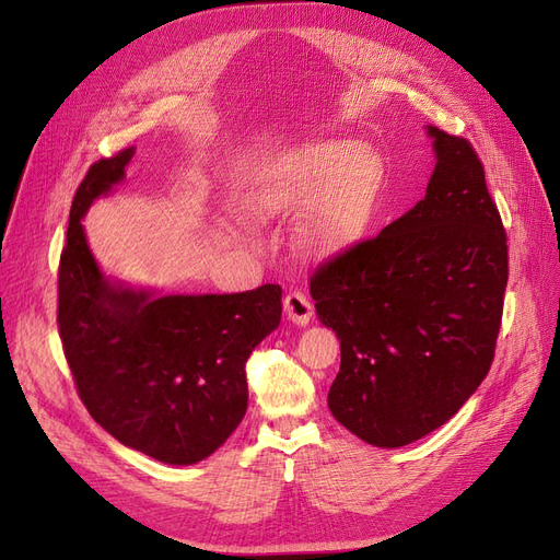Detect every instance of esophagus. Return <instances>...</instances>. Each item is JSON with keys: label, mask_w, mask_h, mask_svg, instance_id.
Wrapping results in <instances>:
<instances>
[{"label": "esophagus", "mask_w": 560, "mask_h": 560, "mask_svg": "<svg viewBox=\"0 0 560 560\" xmlns=\"http://www.w3.org/2000/svg\"><path fill=\"white\" fill-rule=\"evenodd\" d=\"M283 311L285 317L295 322V325H308V319L313 315V302L306 298L304 290H288L283 298Z\"/></svg>", "instance_id": "1"}]
</instances>
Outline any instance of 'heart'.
Wrapping results in <instances>:
<instances>
[{"instance_id":"heart-1","label":"heart","mask_w":560,"mask_h":560,"mask_svg":"<svg viewBox=\"0 0 560 560\" xmlns=\"http://www.w3.org/2000/svg\"><path fill=\"white\" fill-rule=\"evenodd\" d=\"M384 182L381 159L359 140L336 138L288 154L265 167L254 186L258 215L308 209L319 200L302 231L313 254L327 256L354 243L370 222Z\"/></svg>"}]
</instances>
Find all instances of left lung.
I'll use <instances>...</instances> for the list:
<instances>
[{
  "instance_id": "1",
  "label": "left lung",
  "mask_w": 560,
  "mask_h": 560,
  "mask_svg": "<svg viewBox=\"0 0 560 560\" xmlns=\"http://www.w3.org/2000/svg\"><path fill=\"white\" fill-rule=\"evenodd\" d=\"M422 201L319 262L315 311L340 338L334 418L374 447L443 427L486 378L504 313L509 245L475 147L429 127Z\"/></svg>"
}]
</instances>
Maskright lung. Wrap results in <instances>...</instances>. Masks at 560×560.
Masks as SVG:
<instances>
[{
    "instance_id": "add662e5",
    "label": "right lung",
    "mask_w": 560,
    "mask_h": 560,
    "mask_svg": "<svg viewBox=\"0 0 560 560\" xmlns=\"http://www.w3.org/2000/svg\"><path fill=\"white\" fill-rule=\"evenodd\" d=\"M133 147L88 167L58 262V334L77 393L122 445L161 463L211 456L247 410L245 363L281 322V285L235 295H174L110 285L81 218L125 179Z\"/></svg>"
}]
</instances>
